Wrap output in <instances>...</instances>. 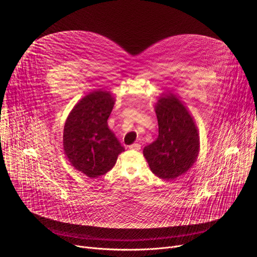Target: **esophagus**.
Here are the masks:
<instances>
[{
  "label": "esophagus",
  "mask_w": 257,
  "mask_h": 257,
  "mask_svg": "<svg viewBox=\"0 0 257 257\" xmlns=\"http://www.w3.org/2000/svg\"><path fill=\"white\" fill-rule=\"evenodd\" d=\"M129 149L132 151H139L141 149V145L139 143H133V144L129 145Z\"/></svg>",
  "instance_id": "esophagus-1"
}]
</instances>
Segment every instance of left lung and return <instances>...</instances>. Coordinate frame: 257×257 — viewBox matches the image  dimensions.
Returning a JSON list of instances; mask_svg holds the SVG:
<instances>
[{
    "label": "left lung",
    "instance_id": "1",
    "mask_svg": "<svg viewBox=\"0 0 257 257\" xmlns=\"http://www.w3.org/2000/svg\"><path fill=\"white\" fill-rule=\"evenodd\" d=\"M156 113L159 136L145 146L143 155L156 176L174 180L196 162L199 152L197 129L185 106L174 95L160 98Z\"/></svg>",
    "mask_w": 257,
    "mask_h": 257
}]
</instances>
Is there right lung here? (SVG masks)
Wrapping results in <instances>:
<instances>
[{"label": "right lung", "mask_w": 257, "mask_h": 257, "mask_svg": "<svg viewBox=\"0 0 257 257\" xmlns=\"http://www.w3.org/2000/svg\"><path fill=\"white\" fill-rule=\"evenodd\" d=\"M114 98L106 91L83 97L70 113L64 127V152L71 165L87 177L111 170L124 148L107 127Z\"/></svg>", "instance_id": "1"}]
</instances>
